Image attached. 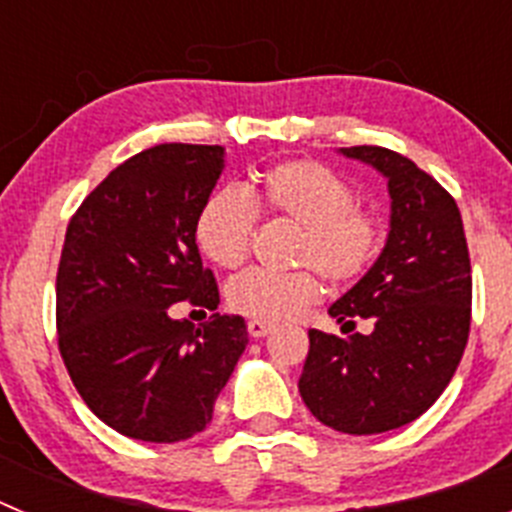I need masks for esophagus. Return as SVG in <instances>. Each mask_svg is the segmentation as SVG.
<instances>
[{
    "mask_svg": "<svg viewBox=\"0 0 512 512\" xmlns=\"http://www.w3.org/2000/svg\"><path fill=\"white\" fill-rule=\"evenodd\" d=\"M271 330H274V325L266 323V320H248V333H251L253 338L269 336Z\"/></svg>",
    "mask_w": 512,
    "mask_h": 512,
    "instance_id": "esophagus-1",
    "label": "esophagus"
}]
</instances>
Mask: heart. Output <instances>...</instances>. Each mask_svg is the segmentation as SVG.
<instances>
[{"instance_id": "1", "label": "heart", "mask_w": 512, "mask_h": 512, "mask_svg": "<svg viewBox=\"0 0 512 512\" xmlns=\"http://www.w3.org/2000/svg\"><path fill=\"white\" fill-rule=\"evenodd\" d=\"M253 201L264 212L302 228L295 261L315 266L333 284L354 282L377 256L379 225L372 210L356 205L354 187L318 161H282L256 176ZM256 233V206L235 187H220L200 207L194 235L210 261L238 269L248 259ZM315 271L253 269L228 284V305L253 320H292L318 302Z\"/></svg>"}]
</instances>
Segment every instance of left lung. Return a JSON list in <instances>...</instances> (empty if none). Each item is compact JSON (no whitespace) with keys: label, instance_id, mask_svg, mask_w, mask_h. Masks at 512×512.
I'll use <instances>...</instances> for the list:
<instances>
[{"label":"left lung","instance_id":"left-lung-1","mask_svg":"<svg viewBox=\"0 0 512 512\" xmlns=\"http://www.w3.org/2000/svg\"><path fill=\"white\" fill-rule=\"evenodd\" d=\"M387 179L390 230L364 277L328 307L343 333L372 318L369 336L310 330L300 377L307 410L333 431L387 433L441 397L469 338L472 266L459 207L410 158L379 146L338 148Z\"/></svg>","mask_w":512,"mask_h":512}]
</instances>
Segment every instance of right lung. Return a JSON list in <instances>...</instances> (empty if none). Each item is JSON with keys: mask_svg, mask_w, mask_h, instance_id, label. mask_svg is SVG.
I'll return each mask as SVG.
<instances>
[{"mask_svg": "<svg viewBox=\"0 0 512 512\" xmlns=\"http://www.w3.org/2000/svg\"><path fill=\"white\" fill-rule=\"evenodd\" d=\"M225 169L223 146L135 153L71 217L56 277L58 348L81 400L122 436L187 441L246 351L241 315L194 328L171 305L217 310L194 223Z\"/></svg>", "mask_w": 512, "mask_h": 512, "instance_id": "add662e5", "label": "right lung"}]
</instances>
